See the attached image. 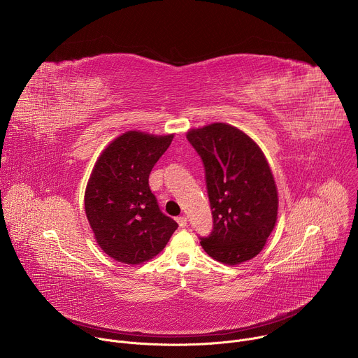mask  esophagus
<instances>
[{"instance_id": "obj_1", "label": "esophagus", "mask_w": 358, "mask_h": 358, "mask_svg": "<svg viewBox=\"0 0 358 358\" xmlns=\"http://www.w3.org/2000/svg\"><path fill=\"white\" fill-rule=\"evenodd\" d=\"M177 222H178V225H180L181 228H184V227H187L188 220H187V217H185V215H181V217H178V218H177Z\"/></svg>"}]
</instances>
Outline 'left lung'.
Instances as JSON below:
<instances>
[{"instance_id":"left-lung-1","label":"left lung","mask_w":358,"mask_h":358,"mask_svg":"<svg viewBox=\"0 0 358 358\" xmlns=\"http://www.w3.org/2000/svg\"><path fill=\"white\" fill-rule=\"evenodd\" d=\"M206 167L214 228L201 238L210 257L225 265L246 262L265 248L278 220V188L261 147L227 123L187 133Z\"/></svg>"}]
</instances>
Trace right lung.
I'll use <instances>...</instances> for the list:
<instances>
[{
	"label": "right lung",
	"instance_id": "1",
	"mask_svg": "<svg viewBox=\"0 0 358 358\" xmlns=\"http://www.w3.org/2000/svg\"><path fill=\"white\" fill-rule=\"evenodd\" d=\"M173 137L126 131L101 151L92 170L86 218L97 245L117 262L140 265L152 259L178 227L160 211L148 187V176Z\"/></svg>",
	"mask_w": 358,
	"mask_h": 358
}]
</instances>
